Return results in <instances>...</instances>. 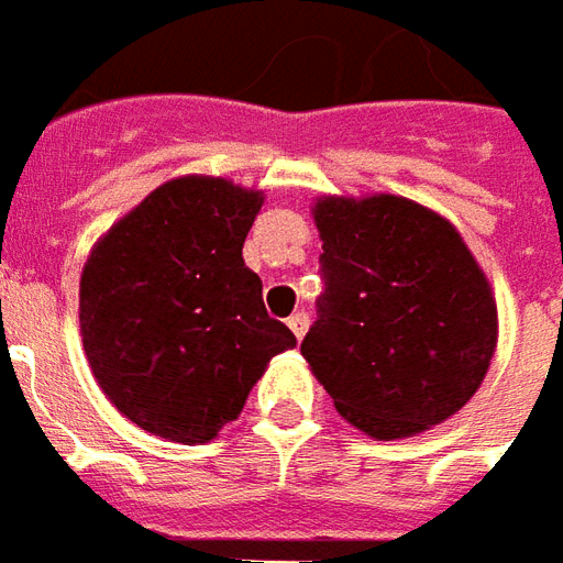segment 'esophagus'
<instances>
[{
  "label": "esophagus",
  "instance_id": "esophagus-1",
  "mask_svg": "<svg viewBox=\"0 0 563 563\" xmlns=\"http://www.w3.org/2000/svg\"><path fill=\"white\" fill-rule=\"evenodd\" d=\"M287 327H290V332H294V335L302 341V335L308 332V314H306V311H297V314L287 320Z\"/></svg>",
  "mask_w": 563,
  "mask_h": 563
}]
</instances>
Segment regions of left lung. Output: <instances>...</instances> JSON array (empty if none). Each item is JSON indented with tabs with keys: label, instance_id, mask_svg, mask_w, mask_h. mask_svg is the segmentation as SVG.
Masks as SVG:
<instances>
[{
	"label": "left lung",
	"instance_id": "obj_1",
	"mask_svg": "<svg viewBox=\"0 0 563 563\" xmlns=\"http://www.w3.org/2000/svg\"><path fill=\"white\" fill-rule=\"evenodd\" d=\"M323 240L302 356L341 416L374 439L416 437L466 407L496 353L498 311L460 231L400 196L314 201Z\"/></svg>",
	"mask_w": 563,
	"mask_h": 563
}]
</instances>
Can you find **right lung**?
Masks as SVG:
<instances>
[{
    "label": "right lung",
    "mask_w": 563,
    "mask_h": 563,
    "mask_svg": "<svg viewBox=\"0 0 563 563\" xmlns=\"http://www.w3.org/2000/svg\"><path fill=\"white\" fill-rule=\"evenodd\" d=\"M264 192L225 177L156 186L91 249L79 329L103 395L154 437L210 442L269 358L297 346L266 314L243 243Z\"/></svg>",
    "instance_id": "add662e5"
}]
</instances>
